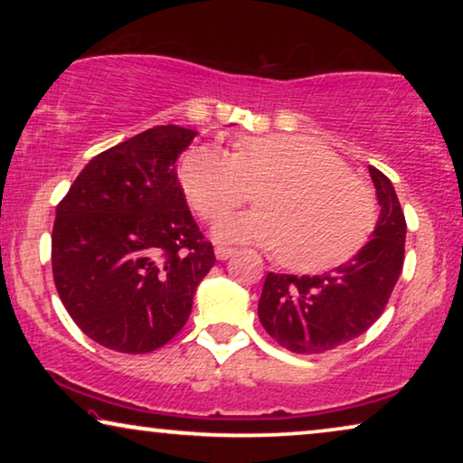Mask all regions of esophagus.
I'll return each mask as SVG.
<instances>
[{"mask_svg": "<svg viewBox=\"0 0 463 463\" xmlns=\"http://www.w3.org/2000/svg\"><path fill=\"white\" fill-rule=\"evenodd\" d=\"M214 255H217V259H221V261H227V259L236 255V249H230V246H217V249H214Z\"/></svg>", "mask_w": 463, "mask_h": 463, "instance_id": "34e87169", "label": "esophagus"}]
</instances>
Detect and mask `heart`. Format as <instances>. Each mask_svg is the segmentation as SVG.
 Wrapping results in <instances>:
<instances>
[{"mask_svg": "<svg viewBox=\"0 0 463 463\" xmlns=\"http://www.w3.org/2000/svg\"><path fill=\"white\" fill-rule=\"evenodd\" d=\"M179 179L189 204L217 221L259 195V211L217 225L221 240H246L276 250V263L322 274L356 255L377 219L375 195L347 164L307 137H244L232 154L198 145L183 156Z\"/></svg>", "mask_w": 463, "mask_h": 463, "instance_id": "1", "label": "heart"}]
</instances>
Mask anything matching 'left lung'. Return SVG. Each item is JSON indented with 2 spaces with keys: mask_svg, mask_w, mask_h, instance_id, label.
<instances>
[{
  "mask_svg": "<svg viewBox=\"0 0 463 463\" xmlns=\"http://www.w3.org/2000/svg\"><path fill=\"white\" fill-rule=\"evenodd\" d=\"M382 211L358 255L322 276L268 274L259 320L295 354H325L363 335L388 306L404 263L407 221L382 170L369 166Z\"/></svg>",
  "mask_w": 463,
  "mask_h": 463,
  "instance_id": "1",
  "label": "left lung"
}]
</instances>
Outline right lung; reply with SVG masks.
Segmentation results:
<instances>
[{
  "label": "right lung",
  "mask_w": 463,
  "mask_h": 463,
  "mask_svg": "<svg viewBox=\"0 0 463 463\" xmlns=\"http://www.w3.org/2000/svg\"><path fill=\"white\" fill-rule=\"evenodd\" d=\"M195 135L156 126L94 156L56 206V290L75 325L109 350L168 344L217 261L176 176Z\"/></svg>",
  "instance_id": "add662e5"
}]
</instances>
